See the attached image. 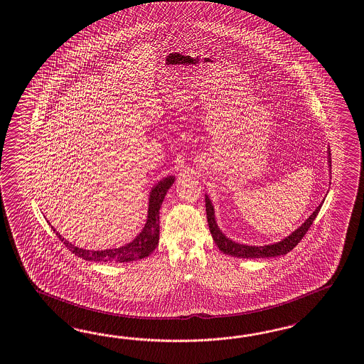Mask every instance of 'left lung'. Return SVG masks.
Returning <instances> with one entry per match:
<instances>
[{
  "mask_svg": "<svg viewBox=\"0 0 364 364\" xmlns=\"http://www.w3.org/2000/svg\"><path fill=\"white\" fill-rule=\"evenodd\" d=\"M328 166L331 168V157H328ZM321 207H322V205H318L316 211L309 216L308 220L302 224L299 228H297L294 232L290 233L289 236L285 237L284 240L274 242V244H269V245L255 247V245H245V244L232 242L227 236H224V233H222V231L219 230L216 220H215L214 207L211 205V200L208 199V196H205L207 222H208V227H210V231L213 235L215 244L225 255H230L233 257H242V259H260V257H274V256L287 255L302 240L305 233L308 232L310 225L317 218Z\"/></svg>",
  "mask_w": 364,
  "mask_h": 364,
  "instance_id": "obj_1",
  "label": "left lung"
}]
</instances>
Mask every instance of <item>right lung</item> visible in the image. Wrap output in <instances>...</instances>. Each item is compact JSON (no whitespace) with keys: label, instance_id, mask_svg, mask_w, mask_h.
<instances>
[{"label":"right lung","instance_id":"add662e5","mask_svg":"<svg viewBox=\"0 0 364 364\" xmlns=\"http://www.w3.org/2000/svg\"><path fill=\"white\" fill-rule=\"evenodd\" d=\"M174 183V177L164 178L156 186L151 188L149 196V210H148V219L146 224L142 228L140 235L133 242L120 247L105 251H88L83 248H77L71 242H67L59 233L56 236L63 242L70 251L75 253L77 257L88 261H119V262H128V261L141 260L148 257L151 252L156 250L159 240V208L165 199L168 188Z\"/></svg>","mask_w":364,"mask_h":364}]
</instances>
